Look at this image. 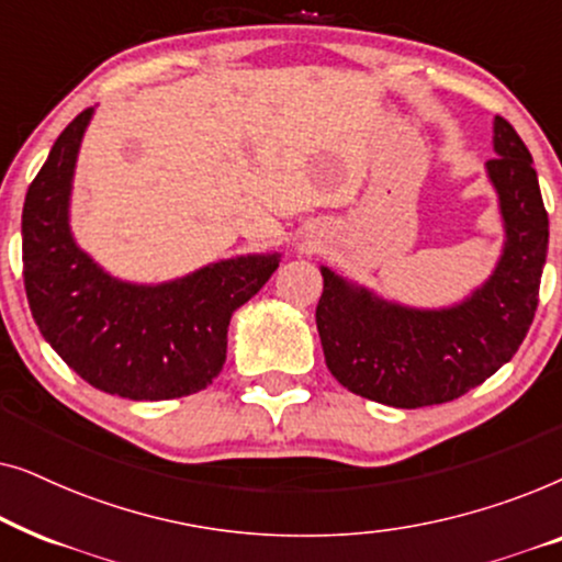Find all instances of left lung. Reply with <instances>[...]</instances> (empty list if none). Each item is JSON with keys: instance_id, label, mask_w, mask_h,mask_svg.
I'll list each match as a JSON object with an SVG mask.
<instances>
[{"instance_id": "1", "label": "left lung", "mask_w": 562, "mask_h": 562, "mask_svg": "<svg viewBox=\"0 0 562 562\" xmlns=\"http://www.w3.org/2000/svg\"><path fill=\"white\" fill-rule=\"evenodd\" d=\"M486 176L498 199L504 245L494 271L460 302L412 306L319 266L317 333L329 373L352 394L417 409L468 394L509 363L535 319L550 222L532 156L494 117Z\"/></svg>"}]
</instances>
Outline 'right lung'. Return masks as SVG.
Listing matches in <instances>:
<instances>
[{"mask_svg":"<svg viewBox=\"0 0 562 562\" xmlns=\"http://www.w3.org/2000/svg\"><path fill=\"white\" fill-rule=\"evenodd\" d=\"M94 106L53 143L22 206V276L41 335L66 366L106 394L164 402L196 394L227 358L233 314L263 289L281 252L214 260L179 279L112 276L76 243L71 191Z\"/></svg>","mask_w":562,"mask_h":562,"instance_id":"right-lung-1","label":"right lung"}]
</instances>
